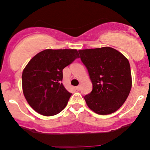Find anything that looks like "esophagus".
Instances as JSON below:
<instances>
[{
  "mask_svg": "<svg viewBox=\"0 0 150 150\" xmlns=\"http://www.w3.org/2000/svg\"><path fill=\"white\" fill-rule=\"evenodd\" d=\"M75 88H76V89L77 90H78V91H79V90L80 89H81V86H76V87H75Z\"/></svg>",
  "mask_w": 150,
  "mask_h": 150,
  "instance_id": "34e87169",
  "label": "esophagus"
}]
</instances>
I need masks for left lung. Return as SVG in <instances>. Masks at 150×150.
Masks as SVG:
<instances>
[{
    "label": "left lung",
    "instance_id": "left-lung-1",
    "mask_svg": "<svg viewBox=\"0 0 150 150\" xmlns=\"http://www.w3.org/2000/svg\"><path fill=\"white\" fill-rule=\"evenodd\" d=\"M78 52L92 83V91L84 97L87 105L100 115L114 113L125 102L131 89L128 60L110 47Z\"/></svg>",
    "mask_w": 150,
    "mask_h": 150
}]
</instances>
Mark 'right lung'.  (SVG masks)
<instances>
[{"label": "right lung", "mask_w": 150, "mask_h": 150, "mask_svg": "<svg viewBox=\"0 0 150 150\" xmlns=\"http://www.w3.org/2000/svg\"><path fill=\"white\" fill-rule=\"evenodd\" d=\"M78 58L74 49H47L30 59L23 72L22 85L25 97L33 110L48 117L66 107L72 94L62 84V71Z\"/></svg>", "instance_id": "add662e5"}]
</instances>
